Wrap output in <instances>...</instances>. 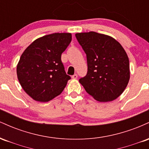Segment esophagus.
I'll use <instances>...</instances> for the list:
<instances>
[{
	"label": "esophagus",
	"instance_id": "1",
	"mask_svg": "<svg viewBox=\"0 0 149 149\" xmlns=\"http://www.w3.org/2000/svg\"><path fill=\"white\" fill-rule=\"evenodd\" d=\"M71 78H73V79H76V78H78V75H77V74H76H76L73 75V76H71Z\"/></svg>",
	"mask_w": 149,
	"mask_h": 149
}]
</instances>
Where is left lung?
Instances as JSON below:
<instances>
[{"label": "left lung", "mask_w": 149, "mask_h": 149, "mask_svg": "<svg viewBox=\"0 0 149 149\" xmlns=\"http://www.w3.org/2000/svg\"><path fill=\"white\" fill-rule=\"evenodd\" d=\"M87 56L88 73L79 80L89 95L100 102H111L123 92L130 80V62L113 38L97 32L76 33Z\"/></svg>", "instance_id": "obj_1"}]
</instances>
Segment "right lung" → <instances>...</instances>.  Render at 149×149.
Returning <instances> with one entry per match:
<instances>
[{
	"label": "right lung",
	"mask_w": 149,
	"mask_h": 149,
	"mask_svg": "<svg viewBox=\"0 0 149 149\" xmlns=\"http://www.w3.org/2000/svg\"><path fill=\"white\" fill-rule=\"evenodd\" d=\"M71 33H55L39 38L22 53L17 74L22 88L34 100L47 102L62 92L71 77L61 56L71 41Z\"/></svg>",
	"instance_id": "obj_1"
}]
</instances>
